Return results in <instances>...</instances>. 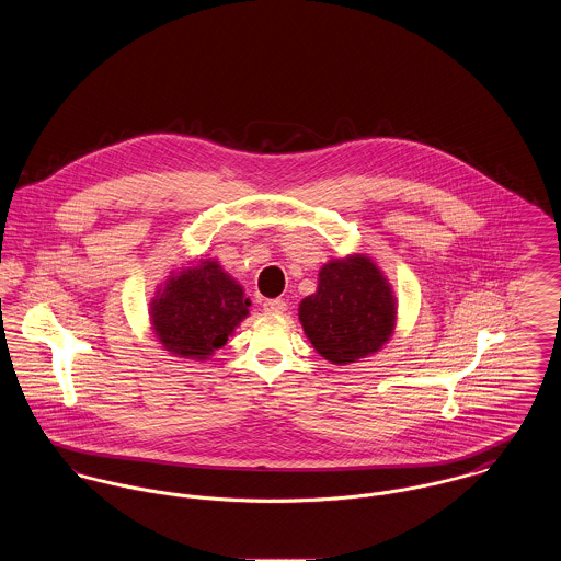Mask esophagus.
<instances>
[{
  "instance_id": "1",
  "label": "esophagus",
  "mask_w": 561,
  "mask_h": 561,
  "mask_svg": "<svg viewBox=\"0 0 561 561\" xmlns=\"http://www.w3.org/2000/svg\"><path fill=\"white\" fill-rule=\"evenodd\" d=\"M262 308L266 313H284L286 311V301H282V299H266L264 304H262Z\"/></svg>"
}]
</instances>
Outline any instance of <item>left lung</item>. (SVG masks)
<instances>
[{
	"mask_svg": "<svg viewBox=\"0 0 561 561\" xmlns=\"http://www.w3.org/2000/svg\"><path fill=\"white\" fill-rule=\"evenodd\" d=\"M299 320L320 357L346 366L387 344L396 327V297L373 260L355 253L320 268L318 288L301 301Z\"/></svg>",
	"mask_w": 561,
	"mask_h": 561,
	"instance_id": "obj_1",
	"label": "left lung"
}]
</instances>
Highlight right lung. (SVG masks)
<instances>
[{
    "label": "right lung",
    "mask_w": 561,
    "mask_h": 561,
    "mask_svg": "<svg viewBox=\"0 0 561 561\" xmlns=\"http://www.w3.org/2000/svg\"><path fill=\"white\" fill-rule=\"evenodd\" d=\"M250 306L243 286L217 260H199L159 286L150 301V322L165 351L204 362L228 342Z\"/></svg>",
    "instance_id": "1"
}]
</instances>
